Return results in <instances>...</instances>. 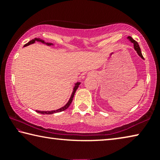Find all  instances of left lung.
<instances>
[{
	"instance_id": "8db88e82",
	"label": "left lung",
	"mask_w": 160,
	"mask_h": 160,
	"mask_svg": "<svg viewBox=\"0 0 160 160\" xmlns=\"http://www.w3.org/2000/svg\"><path fill=\"white\" fill-rule=\"evenodd\" d=\"M128 39H129V41L131 42H132L133 44V47H134V49L136 50V51H137V54H139V55L141 57L142 59H144V57H143V55L142 54V52H141V49H140V47L139 46V44H138L137 42H136L134 39H133L132 37H128Z\"/></svg>"
}]
</instances>
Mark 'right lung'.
I'll return each mask as SVG.
<instances>
[{
    "label": "right lung",
    "mask_w": 160,
    "mask_h": 160,
    "mask_svg": "<svg viewBox=\"0 0 160 160\" xmlns=\"http://www.w3.org/2000/svg\"><path fill=\"white\" fill-rule=\"evenodd\" d=\"M36 41L41 42H42V43H45V42H44V41H43V40L39 39V38H38V39H37V38H35V39H32V40H31L30 42H28L27 43V44H26L23 47H27V46H28V45H29V44H33V43H34ZM45 44H47V45H52V44H51V43H45ZM80 82H77V83H76L75 85V87H74L73 92H72V95H71L70 98V100H69V101L68 102V103H67L65 106L62 107L61 108H59V109H57V110H55V111H37V113H42V114H52V113H59V112H61V111H63L66 110V109L68 108L69 106H70V105L71 104V103H72V99H73V97H74V95H75V92H76V90H77V89L78 88V87H79V85H80Z\"/></svg>",
    "instance_id": "1"
}]
</instances>
